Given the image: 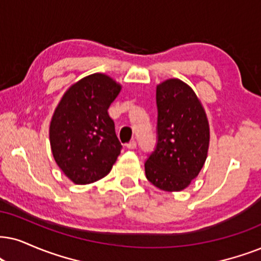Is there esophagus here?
Here are the masks:
<instances>
[{"instance_id": "1", "label": "esophagus", "mask_w": 261, "mask_h": 261, "mask_svg": "<svg viewBox=\"0 0 261 261\" xmlns=\"http://www.w3.org/2000/svg\"><path fill=\"white\" fill-rule=\"evenodd\" d=\"M136 146H137L136 141H130V142H128V143H126L127 149H135V148H136Z\"/></svg>"}]
</instances>
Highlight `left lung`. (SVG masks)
Masks as SVG:
<instances>
[{
    "label": "left lung",
    "mask_w": 261,
    "mask_h": 261,
    "mask_svg": "<svg viewBox=\"0 0 261 261\" xmlns=\"http://www.w3.org/2000/svg\"><path fill=\"white\" fill-rule=\"evenodd\" d=\"M158 143L144 164L149 182L180 191L199 176L210 147V124L195 91L177 78L156 85Z\"/></svg>",
    "instance_id": "1"
}]
</instances>
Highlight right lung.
I'll return each mask as SVG.
<instances>
[{
	"instance_id": "add662e5",
	"label": "right lung",
	"mask_w": 261,
	"mask_h": 261,
	"mask_svg": "<svg viewBox=\"0 0 261 261\" xmlns=\"http://www.w3.org/2000/svg\"><path fill=\"white\" fill-rule=\"evenodd\" d=\"M121 85L105 73L79 79L66 90L49 126L55 163L74 184L106 177L120 154L121 144L108 114Z\"/></svg>"
}]
</instances>
